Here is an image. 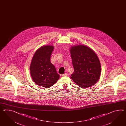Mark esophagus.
<instances>
[{
	"label": "esophagus",
	"mask_w": 126,
	"mask_h": 126,
	"mask_svg": "<svg viewBox=\"0 0 126 126\" xmlns=\"http://www.w3.org/2000/svg\"><path fill=\"white\" fill-rule=\"evenodd\" d=\"M67 75H68V74L67 73H65V74H62L61 76L62 77H63V76H66Z\"/></svg>",
	"instance_id": "obj_1"
}]
</instances>
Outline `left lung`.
Returning a JSON list of instances; mask_svg holds the SVG:
<instances>
[{"label":"left lung","mask_w":126,"mask_h":126,"mask_svg":"<svg viewBox=\"0 0 126 126\" xmlns=\"http://www.w3.org/2000/svg\"><path fill=\"white\" fill-rule=\"evenodd\" d=\"M74 72L71 78L79 87L86 89L97 83L101 74V65L97 54L84 45L71 46L70 48Z\"/></svg>","instance_id":"left-lung-1"}]
</instances>
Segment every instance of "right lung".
Instances as JSON below:
<instances>
[{
  "mask_svg": "<svg viewBox=\"0 0 126 126\" xmlns=\"http://www.w3.org/2000/svg\"><path fill=\"white\" fill-rule=\"evenodd\" d=\"M54 46L45 45L38 49L33 57L30 70L33 81L37 85L48 88L60 77L54 66L50 62Z\"/></svg>",
  "mask_w": 126,
  "mask_h": 126,
  "instance_id": "obj_1",
  "label": "right lung"
}]
</instances>
